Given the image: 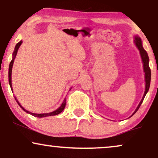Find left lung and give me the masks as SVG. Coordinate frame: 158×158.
I'll use <instances>...</instances> for the list:
<instances>
[{
  "instance_id": "1",
  "label": "left lung",
  "mask_w": 158,
  "mask_h": 158,
  "mask_svg": "<svg viewBox=\"0 0 158 158\" xmlns=\"http://www.w3.org/2000/svg\"><path fill=\"white\" fill-rule=\"evenodd\" d=\"M135 45H136V47H138V49H139V52H140V55H141V60H142V62H143V71H144V73H145V82H146V85H145V91H144V94H143V96L142 98V99H141V101H140V103H139V106H138L136 109H135V111L133 112V114L131 116H133L134 114L136 112L138 111V109H139V107H140V106L141 105V103H142L143 101V98H144L145 95H147V92H148L149 89V86H150V81H151V70H150V68H149V57H148V55H147V52L144 50V49L143 48V46H142V42H141V39L139 38V36H137V35H135Z\"/></svg>"
}]
</instances>
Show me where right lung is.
<instances>
[{
  "mask_svg": "<svg viewBox=\"0 0 158 158\" xmlns=\"http://www.w3.org/2000/svg\"><path fill=\"white\" fill-rule=\"evenodd\" d=\"M22 43H23V41H20L19 43L17 44V45L15 46V50H14V52H13V57H12V60H11V61L10 62V64H9V85H10V87H11V90L13 91L12 89V85H11V72H12V67H13V63H14V60H15V57H16V55H17V51L18 49H19V47H20V45L22 44ZM15 100L16 101H17V103L19 104V106H20L22 109H23L24 111H25V112L30 114L34 116V117H49V116H55V115H57V114H59L60 113H61L62 111H63V109H65V103H66V100L65 98L64 99V101H63V102L62 103V104L60 106L58 109H56L55 111H52V112H49V113H45V114H35V113H32V112H30V111H27L26 109H24V108L22 106L19 104V103L18 102L17 99L15 98Z\"/></svg>",
  "mask_w": 158,
  "mask_h": 158,
  "instance_id": "add662e5",
  "label": "right lung"
}]
</instances>
